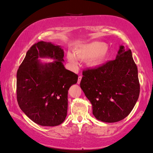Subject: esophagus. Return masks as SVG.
Returning a JSON list of instances; mask_svg holds the SVG:
<instances>
[{
  "label": "esophagus",
  "mask_w": 153,
  "mask_h": 153,
  "mask_svg": "<svg viewBox=\"0 0 153 153\" xmlns=\"http://www.w3.org/2000/svg\"><path fill=\"white\" fill-rule=\"evenodd\" d=\"M81 79H82V76H79L78 77V81H77V83L79 84L80 83H81Z\"/></svg>",
  "instance_id": "1"
}]
</instances>
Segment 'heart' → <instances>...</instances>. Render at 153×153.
<instances>
[{"label":"heart","mask_w":153,"mask_h":153,"mask_svg":"<svg viewBox=\"0 0 153 153\" xmlns=\"http://www.w3.org/2000/svg\"><path fill=\"white\" fill-rule=\"evenodd\" d=\"M108 54L109 51L106 44L100 42H93L77 48L76 55L68 52L67 53V59L73 66L78 65L77 58L84 61L90 60L89 62L91 66H98L105 62Z\"/></svg>","instance_id":"1"}]
</instances>
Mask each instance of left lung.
I'll return each mask as SVG.
<instances>
[{"label":"left lung","mask_w":153,"mask_h":153,"mask_svg":"<svg viewBox=\"0 0 153 153\" xmlns=\"http://www.w3.org/2000/svg\"><path fill=\"white\" fill-rule=\"evenodd\" d=\"M80 86L92 105L94 116L116 123L132 111L140 95L137 68L130 49L120 46L116 59L83 71Z\"/></svg>","instance_id":"1"}]
</instances>
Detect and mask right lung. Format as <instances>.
Segmentation results:
<instances>
[{
	"mask_svg": "<svg viewBox=\"0 0 153 153\" xmlns=\"http://www.w3.org/2000/svg\"><path fill=\"white\" fill-rule=\"evenodd\" d=\"M64 53L60 46L38 42L27 51L17 72L16 94L21 110L35 123L55 126L65 120L68 91L78 75L65 68ZM39 58L53 62L42 64Z\"/></svg>",
	"mask_w": 153,
	"mask_h": 153,
	"instance_id": "add662e5",
	"label": "right lung"
}]
</instances>
